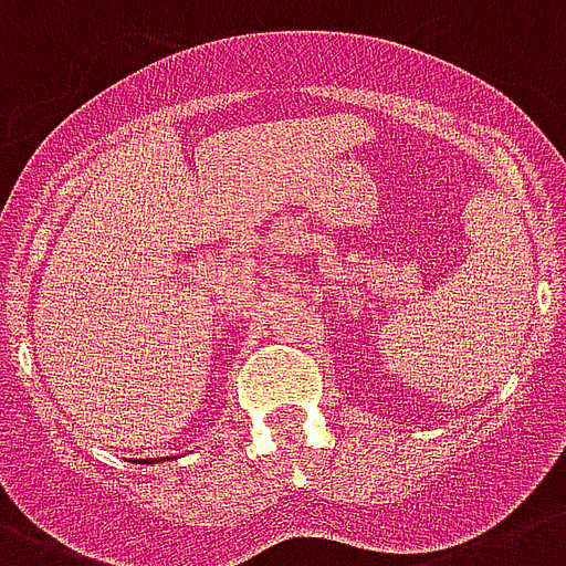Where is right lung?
Here are the masks:
<instances>
[{
	"label": "right lung",
	"instance_id": "1",
	"mask_svg": "<svg viewBox=\"0 0 566 566\" xmlns=\"http://www.w3.org/2000/svg\"><path fill=\"white\" fill-rule=\"evenodd\" d=\"M149 464H153V461H149Z\"/></svg>",
	"mask_w": 566,
	"mask_h": 566
}]
</instances>
